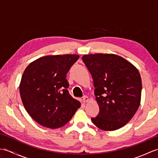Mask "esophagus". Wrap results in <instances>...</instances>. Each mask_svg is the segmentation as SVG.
Instances as JSON below:
<instances>
[{"label": "esophagus", "instance_id": "esophagus-1", "mask_svg": "<svg viewBox=\"0 0 158 158\" xmlns=\"http://www.w3.org/2000/svg\"><path fill=\"white\" fill-rule=\"evenodd\" d=\"M88 100H89L88 97V96H83V98H82V102H83V103L87 102L88 101Z\"/></svg>", "mask_w": 158, "mask_h": 158}]
</instances>
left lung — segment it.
<instances>
[{"instance_id":"8db88e82","label":"left lung","mask_w":158,"mask_h":158,"mask_svg":"<svg viewBox=\"0 0 158 158\" xmlns=\"http://www.w3.org/2000/svg\"><path fill=\"white\" fill-rule=\"evenodd\" d=\"M82 60L92 75L99 113L91 118L100 129L113 131L125 126L138 110L142 81L139 70L115 54L84 55Z\"/></svg>"}]
</instances>
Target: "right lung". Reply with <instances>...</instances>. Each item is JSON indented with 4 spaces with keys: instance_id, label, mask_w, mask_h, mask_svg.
<instances>
[{
    "instance_id": "obj_1",
    "label": "right lung",
    "mask_w": 158,
    "mask_h": 158,
    "mask_svg": "<svg viewBox=\"0 0 158 158\" xmlns=\"http://www.w3.org/2000/svg\"><path fill=\"white\" fill-rule=\"evenodd\" d=\"M78 55L47 56L31 62L23 72L19 94L26 111L46 127L58 128L68 123L79 101L70 95L66 74Z\"/></svg>"
}]
</instances>
